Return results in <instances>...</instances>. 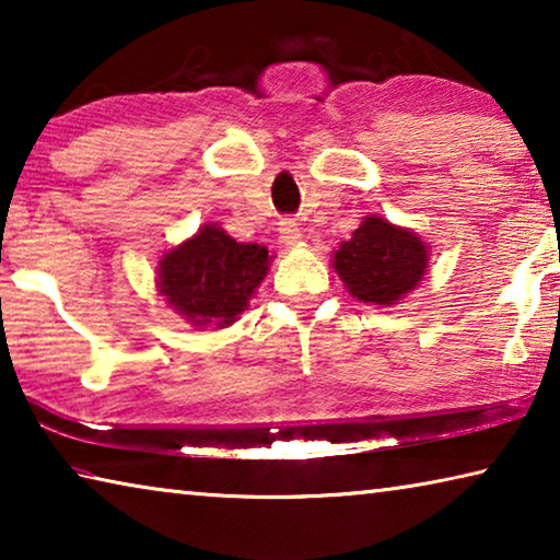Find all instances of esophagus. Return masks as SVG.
Wrapping results in <instances>:
<instances>
[{
  "label": "esophagus",
  "instance_id": "esophagus-1",
  "mask_svg": "<svg viewBox=\"0 0 560 560\" xmlns=\"http://www.w3.org/2000/svg\"><path fill=\"white\" fill-rule=\"evenodd\" d=\"M279 240H281L283 244H287V246L299 244V242H301L299 224L293 222V220H281V222H279Z\"/></svg>",
  "mask_w": 560,
  "mask_h": 560
}]
</instances>
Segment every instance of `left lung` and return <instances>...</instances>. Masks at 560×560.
I'll list each match as a JSON object with an SVG mask.
<instances>
[{
  "mask_svg": "<svg viewBox=\"0 0 560 560\" xmlns=\"http://www.w3.org/2000/svg\"><path fill=\"white\" fill-rule=\"evenodd\" d=\"M428 244L410 230L371 214L334 252V269L358 301L393 306L428 271Z\"/></svg>",
  "mask_w": 560,
  "mask_h": 560,
  "instance_id": "obj_1",
  "label": "left lung"
}]
</instances>
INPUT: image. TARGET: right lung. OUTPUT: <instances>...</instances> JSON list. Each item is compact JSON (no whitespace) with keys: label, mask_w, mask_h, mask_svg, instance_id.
Returning <instances> with one entry per match:
<instances>
[{"label":"right lung","mask_w":560,"mask_h":560,"mask_svg":"<svg viewBox=\"0 0 560 560\" xmlns=\"http://www.w3.org/2000/svg\"><path fill=\"white\" fill-rule=\"evenodd\" d=\"M269 261L267 246L242 244L222 226L205 224L160 259L158 289L192 326L226 328L249 306Z\"/></svg>","instance_id":"1"}]
</instances>
